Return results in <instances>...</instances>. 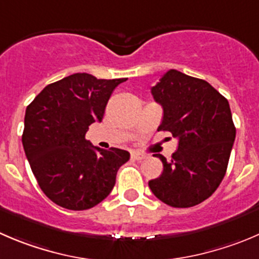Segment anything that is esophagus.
<instances>
[{
  "instance_id": "34e87169",
  "label": "esophagus",
  "mask_w": 259,
  "mask_h": 259,
  "mask_svg": "<svg viewBox=\"0 0 259 259\" xmlns=\"http://www.w3.org/2000/svg\"><path fill=\"white\" fill-rule=\"evenodd\" d=\"M132 159L134 160H143L145 159L144 154H140V153H132Z\"/></svg>"
}]
</instances>
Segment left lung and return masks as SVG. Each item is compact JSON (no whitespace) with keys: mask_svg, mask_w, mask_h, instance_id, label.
I'll return each instance as SVG.
<instances>
[{"mask_svg":"<svg viewBox=\"0 0 259 259\" xmlns=\"http://www.w3.org/2000/svg\"><path fill=\"white\" fill-rule=\"evenodd\" d=\"M152 95L163 107L158 132L178 139V149L163 163V172L149 181L154 196L172 207L201 204L224 178L235 140L228 100L209 82L169 69Z\"/></svg>","mask_w":259,"mask_h":259,"instance_id":"1","label":"left lung"}]
</instances>
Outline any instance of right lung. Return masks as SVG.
<instances>
[{"label": "right lung", "instance_id": "right-lung-1", "mask_svg": "<svg viewBox=\"0 0 259 259\" xmlns=\"http://www.w3.org/2000/svg\"><path fill=\"white\" fill-rule=\"evenodd\" d=\"M126 78L74 73L50 83L26 107L22 145L42 192L68 210H87L106 199L130 154L86 140L102 121L112 91Z\"/></svg>", "mask_w": 259, "mask_h": 259}]
</instances>
